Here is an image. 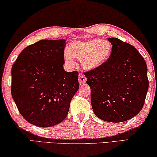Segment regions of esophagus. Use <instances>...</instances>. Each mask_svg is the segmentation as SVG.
Masks as SVG:
<instances>
[{
  "mask_svg": "<svg viewBox=\"0 0 157 157\" xmlns=\"http://www.w3.org/2000/svg\"><path fill=\"white\" fill-rule=\"evenodd\" d=\"M86 81H87V78H86V76H85L84 74H83L82 73L79 74V76H78L79 83H80L81 85L84 84V83H86Z\"/></svg>",
  "mask_w": 157,
  "mask_h": 157,
  "instance_id": "34e87169",
  "label": "esophagus"
}]
</instances>
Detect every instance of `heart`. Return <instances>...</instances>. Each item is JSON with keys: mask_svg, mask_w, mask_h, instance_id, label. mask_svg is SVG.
Returning a JSON list of instances; mask_svg holds the SVG:
<instances>
[{"mask_svg": "<svg viewBox=\"0 0 157 157\" xmlns=\"http://www.w3.org/2000/svg\"><path fill=\"white\" fill-rule=\"evenodd\" d=\"M113 45L110 41L99 38L86 42L74 41L64 51V61L67 65H75V58L81 59L83 67L93 69L99 67L109 60L112 54Z\"/></svg>", "mask_w": 157, "mask_h": 157, "instance_id": "1", "label": "heart"}]
</instances>
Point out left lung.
I'll return each mask as SVG.
<instances>
[{"instance_id": "1", "label": "left lung", "mask_w": 157, "mask_h": 157, "mask_svg": "<svg viewBox=\"0 0 157 157\" xmlns=\"http://www.w3.org/2000/svg\"><path fill=\"white\" fill-rule=\"evenodd\" d=\"M108 40L113 45L109 60L84 74L96 116L106 122H122L143 109L149 87L147 67L130 44L114 37Z\"/></svg>"}]
</instances>
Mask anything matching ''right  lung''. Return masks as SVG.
<instances>
[{
  "instance_id": "right-lung-1",
  "label": "right lung",
  "mask_w": 157,
  "mask_h": 157,
  "mask_svg": "<svg viewBox=\"0 0 157 157\" xmlns=\"http://www.w3.org/2000/svg\"><path fill=\"white\" fill-rule=\"evenodd\" d=\"M66 40H43L25 47L12 67V96L21 115L40 127L65 119L79 88L77 71L64 70Z\"/></svg>"
}]
</instances>
